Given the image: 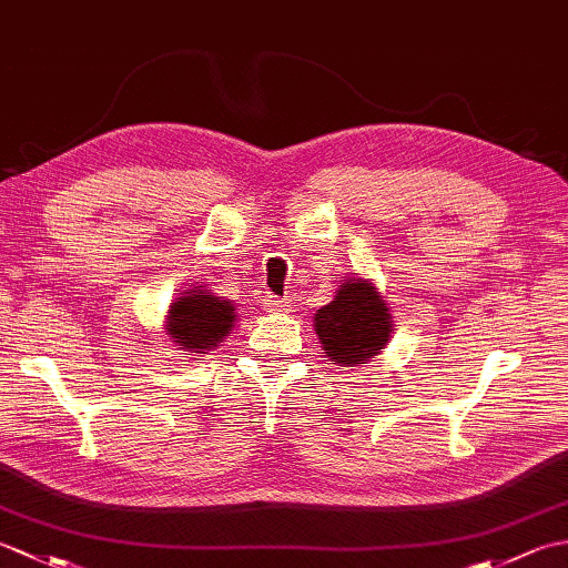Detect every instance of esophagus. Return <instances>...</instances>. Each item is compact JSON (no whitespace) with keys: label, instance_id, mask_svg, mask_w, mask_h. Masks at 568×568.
Here are the masks:
<instances>
[{"label":"esophagus","instance_id":"obj_1","mask_svg":"<svg viewBox=\"0 0 568 568\" xmlns=\"http://www.w3.org/2000/svg\"><path fill=\"white\" fill-rule=\"evenodd\" d=\"M287 305L285 300H281V297H275V295H265L263 297V310L268 312V315H281V312H287Z\"/></svg>","mask_w":568,"mask_h":568}]
</instances>
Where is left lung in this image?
<instances>
[{
  "instance_id": "left-lung-1",
  "label": "left lung",
  "mask_w": 568,
  "mask_h": 568,
  "mask_svg": "<svg viewBox=\"0 0 568 568\" xmlns=\"http://www.w3.org/2000/svg\"><path fill=\"white\" fill-rule=\"evenodd\" d=\"M322 352L339 366L366 364L393 336V312L383 293L364 275H344L329 305L315 312Z\"/></svg>"
}]
</instances>
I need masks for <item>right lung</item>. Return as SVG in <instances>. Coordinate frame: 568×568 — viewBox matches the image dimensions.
Masks as SVG:
<instances>
[{
    "label": "right lung",
    "mask_w": 568,
    "mask_h": 568,
    "mask_svg": "<svg viewBox=\"0 0 568 568\" xmlns=\"http://www.w3.org/2000/svg\"><path fill=\"white\" fill-rule=\"evenodd\" d=\"M234 322V300H224L204 285H197L173 300L168 307L163 329L180 352L202 356L214 352L232 334Z\"/></svg>",
    "instance_id": "right-lung-1"
}]
</instances>
